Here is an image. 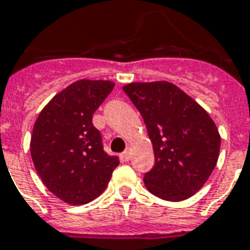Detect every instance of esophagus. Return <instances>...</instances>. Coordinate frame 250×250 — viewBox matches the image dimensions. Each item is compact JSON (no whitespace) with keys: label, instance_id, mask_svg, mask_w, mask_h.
<instances>
[{"label":"esophagus","instance_id":"34e87169","mask_svg":"<svg viewBox=\"0 0 250 250\" xmlns=\"http://www.w3.org/2000/svg\"><path fill=\"white\" fill-rule=\"evenodd\" d=\"M121 159L123 160V161H128V160L131 159V150L125 149V152L121 155Z\"/></svg>","mask_w":250,"mask_h":250}]
</instances>
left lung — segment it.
I'll return each instance as SVG.
<instances>
[{"mask_svg":"<svg viewBox=\"0 0 250 250\" xmlns=\"http://www.w3.org/2000/svg\"><path fill=\"white\" fill-rule=\"evenodd\" d=\"M146 125L155 167L146 173L148 191L180 202L203 188L218 163L220 135L201 104L167 81L123 86Z\"/></svg>","mask_w":250,"mask_h":250,"instance_id":"1","label":"left lung"}]
</instances>
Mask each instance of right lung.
<instances>
[{"label":"right lung","mask_w":250,"mask_h":250,"mask_svg":"<svg viewBox=\"0 0 250 250\" xmlns=\"http://www.w3.org/2000/svg\"><path fill=\"white\" fill-rule=\"evenodd\" d=\"M115 83L79 80L57 93L42 110L32 128L30 152L49 191L68 205H86L104 193L117 156L104 150L93 114Z\"/></svg>","instance_id":"obj_1"}]
</instances>
